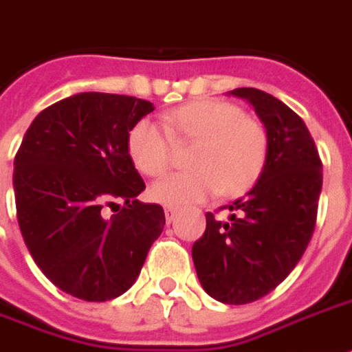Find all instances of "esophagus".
<instances>
[{"label":"esophagus","instance_id":"1","mask_svg":"<svg viewBox=\"0 0 352 352\" xmlns=\"http://www.w3.org/2000/svg\"><path fill=\"white\" fill-rule=\"evenodd\" d=\"M175 215H177V208L168 206V208H166V219H168V223H171V221L175 219Z\"/></svg>","mask_w":352,"mask_h":352}]
</instances>
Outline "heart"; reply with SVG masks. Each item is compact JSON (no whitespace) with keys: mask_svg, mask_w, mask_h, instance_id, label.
<instances>
[{"mask_svg":"<svg viewBox=\"0 0 352 352\" xmlns=\"http://www.w3.org/2000/svg\"><path fill=\"white\" fill-rule=\"evenodd\" d=\"M164 126L139 120L127 133V154L142 175H164L173 144L188 142V166L151 186V198L164 206H188L211 194L240 196L259 181L269 156V135L257 120L227 100L198 99L164 114Z\"/></svg>","mask_w":352,"mask_h":352,"instance_id":"obj_1","label":"heart"}]
</instances>
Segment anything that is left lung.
Here are the masks:
<instances>
[{"mask_svg": "<svg viewBox=\"0 0 352 352\" xmlns=\"http://www.w3.org/2000/svg\"><path fill=\"white\" fill-rule=\"evenodd\" d=\"M230 95L245 99L269 135L263 175L227 221L206 213V232L192 245V261L208 296L245 305L286 278L311 242L322 190V162L301 118L282 100L253 87Z\"/></svg>", "mask_w": 352, "mask_h": 352, "instance_id": "8db88e82", "label": "left lung"}]
</instances>
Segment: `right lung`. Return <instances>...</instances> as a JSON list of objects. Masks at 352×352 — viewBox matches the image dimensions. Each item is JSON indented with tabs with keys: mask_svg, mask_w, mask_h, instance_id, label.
Here are the masks:
<instances>
[{
	"mask_svg": "<svg viewBox=\"0 0 352 352\" xmlns=\"http://www.w3.org/2000/svg\"><path fill=\"white\" fill-rule=\"evenodd\" d=\"M152 110L137 97L78 93L41 110L14 156L24 244L41 272L78 299L125 294L164 230V208L137 200L144 181L127 154L129 129ZM107 207L120 211L107 218Z\"/></svg>",
	"mask_w": 352,
	"mask_h": 352,
	"instance_id": "obj_1",
	"label": "right lung"
}]
</instances>
